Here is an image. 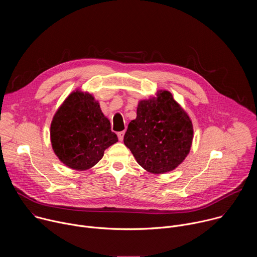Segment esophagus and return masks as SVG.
<instances>
[{
	"label": "esophagus",
	"instance_id": "1",
	"mask_svg": "<svg viewBox=\"0 0 257 257\" xmlns=\"http://www.w3.org/2000/svg\"><path fill=\"white\" fill-rule=\"evenodd\" d=\"M124 134H125V131H121V132H118V138L120 141H122L124 139Z\"/></svg>",
	"mask_w": 257,
	"mask_h": 257
}]
</instances>
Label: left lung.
Listing matches in <instances>:
<instances>
[{
  "label": "left lung",
  "instance_id": "obj_1",
  "mask_svg": "<svg viewBox=\"0 0 257 257\" xmlns=\"http://www.w3.org/2000/svg\"><path fill=\"white\" fill-rule=\"evenodd\" d=\"M192 139L189 116L171 92L161 90L157 97L139 101L136 119L129 123L124 143L143 169L164 174L185 160Z\"/></svg>",
  "mask_w": 257,
  "mask_h": 257
}]
</instances>
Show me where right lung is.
Segmentation results:
<instances>
[{
  "mask_svg": "<svg viewBox=\"0 0 257 257\" xmlns=\"http://www.w3.org/2000/svg\"><path fill=\"white\" fill-rule=\"evenodd\" d=\"M51 141L59 160L84 171L96 165L118 141L99 103L88 92L73 91L58 108L51 124Z\"/></svg>",
  "mask_w": 257,
  "mask_h": 257,
  "instance_id": "obj_1",
  "label": "right lung"
}]
</instances>
